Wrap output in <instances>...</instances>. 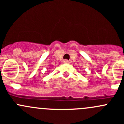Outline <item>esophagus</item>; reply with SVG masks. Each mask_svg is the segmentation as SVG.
<instances>
[{"label":"esophagus","mask_w":124,"mask_h":124,"mask_svg":"<svg viewBox=\"0 0 124 124\" xmlns=\"http://www.w3.org/2000/svg\"><path fill=\"white\" fill-rule=\"evenodd\" d=\"M63 62H64V63H69V61H68V60H64V61H63Z\"/></svg>","instance_id":"34e87169"}]
</instances>
